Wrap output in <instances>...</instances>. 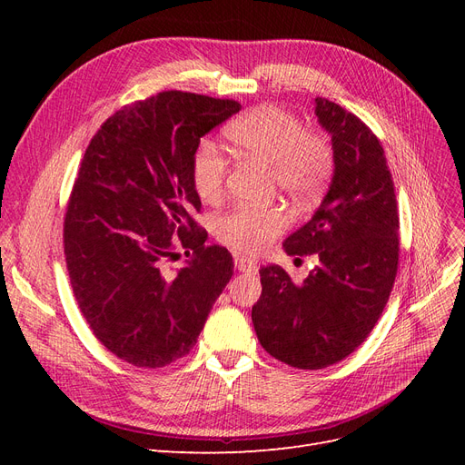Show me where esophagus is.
Instances as JSON below:
<instances>
[{
	"instance_id": "34e87169",
	"label": "esophagus",
	"mask_w": 465,
	"mask_h": 465,
	"mask_svg": "<svg viewBox=\"0 0 465 465\" xmlns=\"http://www.w3.org/2000/svg\"><path fill=\"white\" fill-rule=\"evenodd\" d=\"M234 265L238 272H244V273H258V265L256 262H252L250 258L246 256H236L234 258Z\"/></svg>"
}]
</instances>
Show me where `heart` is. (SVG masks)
<instances>
[{
    "mask_svg": "<svg viewBox=\"0 0 465 465\" xmlns=\"http://www.w3.org/2000/svg\"><path fill=\"white\" fill-rule=\"evenodd\" d=\"M238 157L272 166L279 188L292 200L306 202L326 184L333 154L320 134L304 132L302 122L279 106H260L236 118L224 130ZM227 161L221 149L202 142L192 157V184L200 200L223 198ZM289 213L283 207H236L215 223L221 242L236 250L258 252L283 232Z\"/></svg>",
    "mask_w": 465,
    "mask_h": 465,
    "instance_id": "obj_1",
    "label": "heart"
}]
</instances>
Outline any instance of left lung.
<instances>
[{
    "mask_svg": "<svg viewBox=\"0 0 465 465\" xmlns=\"http://www.w3.org/2000/svg\"><path fill=\"white\" fill-rule=\"evenodd\" d=\"M314 104L331 137L333 176L312 219L285 238L283 250L314 256L316 267L302 285L283 267H262V297L252 306L262 347L304 371L340 362L367 340L390 299L400 256L396 192L378 137L328 98Z\"/></svg>",
    "mask_w": 465,
    "mask_h": 465,
    "instance_id": "obj_1",
    "label": "left lung"
}]
</instances>
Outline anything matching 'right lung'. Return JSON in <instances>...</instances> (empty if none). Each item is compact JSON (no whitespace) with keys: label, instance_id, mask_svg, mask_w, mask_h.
I'll return each mask as SVG.
<instances>
[{"label":"right lung","instance_id":"obj_1","mask_svg":"<svg viewBox=\"0 0 465 465\" xmlns=\"http://www.w3.org/2000/svg\"><path fill=\"white\" fill-rule=\"evenodd\" d=\"M238 110L234 101L164 91L110 116L81 161L64 223L69 281L96 340L134 367L188 355L232 277L229 250L205 246L193 221L202 202L192 157ZM176 242L193 256L168 272Z\"/></svg>","mask_w":465,"mask_h":465}]
</instances>
